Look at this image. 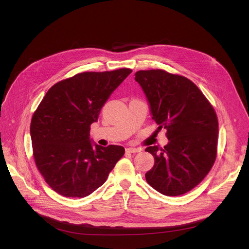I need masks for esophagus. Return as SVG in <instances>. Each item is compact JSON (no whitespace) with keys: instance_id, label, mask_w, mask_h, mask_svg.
I'll use <instances>...</instances> for the list:
<instances>
[{"instance_id":"esophagus-1","label":"esophagus","mask_w":249,"mask_h":249,"mask_svg":"<svg viewBox=\"0 0 249 249\" xmlns=\"http://www.w3.org/2000/svg\"><path fill=\"white\" fill-rule=\"evenodd\" d=\"M126 151L128 153H138V152L141 151V149H139V148H127Z\"/></svg>"}]
</instances>
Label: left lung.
Returning a JSON list of instances; mask_svg holds the SVG:
<instances>
[{"label": "left lung", "instance_id": "obj_1", "mask_svg": "<svg viewBox=\"0 0 249 249\" xmlns=\"http://www.w3.org/2000/svg\"><path fill=\"white\" fill-rule=\"evenodd\" d=\"M152 118L166 129L167 145L148 147L155 164L147 182L166 196L182 195L197 186L216 160L219 123L208 99L185 77L162 70L138 71Z\"/></svg>", "mask_w": 249, "mask_h": 249}]
</instances>
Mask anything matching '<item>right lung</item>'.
I'll use <instances>...</instances> for the list:
<instances>
[{"mask_svg": "<svg viewBox=\"0 0 249 249\" xmlns=\"http://www.w3.org/2000/svg\"><path fill=\"white\" fill-rule=\"evenodd\" d=\"M131 73L124 68L85 72L61 81L49 89L33 113L30 136L34 160L57 193L72 198L89 196L106 181L123 157L121 146L92 143L89 126Z\"/></svg>", "mask_w": 249, "mask_h": 249, "instance_id": "right-lung-1", "label": "right lung"}]
</instances>
